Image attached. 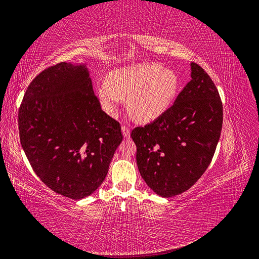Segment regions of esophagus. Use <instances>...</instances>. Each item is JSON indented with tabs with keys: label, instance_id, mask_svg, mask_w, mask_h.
<instances>
[{
	"label": "esophagus",
	"instance_id": "obj_1",
	"mask_svg": "<svg viewBox=\"0 0 259 259\" xmlns=\"http://www.w3.org/2000/svg\"><path fill=\"white\" fill-rule=\"evenodd\" d=\"M121 132H122V136L124 138L130 137V128L128 126H126V124H123V126L121 127Z\"/></svg>",
	"mask_w": 259,
	"mask_h": 259
}]
</instances>
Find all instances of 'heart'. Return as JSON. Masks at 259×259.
<instances>
[{"mask_svg": "<svg viewBox=\"0 0 259 259\" xmlns=\"http://www.w3.org/2000/svg\"><path fill=\"white\" fill-rule=\"evenodd\" d=\"M179 88L175 71L157 63H140L108 74L107 85L97 88L103 110L115 116L123 98H128L130 113L140 121L160 117L174 101Z\"/></svg>", "mask_w": 259, "mask_h": 259, "instance_id": "heart-1", "label": "heart"}]
</instances>
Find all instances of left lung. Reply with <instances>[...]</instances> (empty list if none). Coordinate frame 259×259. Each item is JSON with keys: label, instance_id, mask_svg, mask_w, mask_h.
<instances>
[{"label": "left lung", "instance_id": "obj_1", "mask_svg": "<svg viewBox=\"0 0 259 259\" xmlns=\"http://www.w3.org/2000/svg\"><path fill=\"white\" fill-rule=\"evenodd\" d=\"M223 123V105L208 73L191 63V81L169 109L132 130L137 164L154 192L171 197L202 177L212 160Z\"/></svg>", "mask_w": 259, "mask_h": 259}]
</instances>
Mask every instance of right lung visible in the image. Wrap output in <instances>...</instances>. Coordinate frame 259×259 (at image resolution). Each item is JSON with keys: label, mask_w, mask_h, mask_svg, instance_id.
<instances>
[{"label": "right lung", "mask_w": 259, "mask_h": 259, "mask_svg": "<svg viewBox=\"0 0 259 259\" xmlns=\"http://www.w3.org/2000/svg\"><path fill=\"white\" fill-rule=\"evenodd\" d=\"M18 124L35 174L72 199L100 187L122 141L119 122L101 110L85 64L63 62L38 74L23 96Z\"/></svg>", "instance_id": "right-lung-1"}]
</instances>
